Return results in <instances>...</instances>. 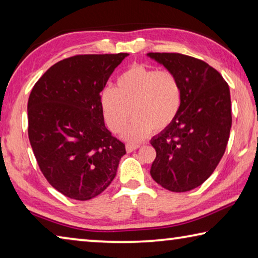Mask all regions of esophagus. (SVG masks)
<instances>
[{
	"label": "esophagus",
	"mask_w": 258,
	"mask_h": 258,
	"mask_svg": "<svg viewBox=\"0 0 258 258\" xmlns=\"http://www.w3.org/2000/svg\"><path fill=\"white\" fill-rule=\"evenodd\" d=\"M140 143H127V145H126V151L127 152H132V151H134V150H137L138 148H140Z\"/></svg>",
	"instance_id": "obj_1"
}]
</instances>
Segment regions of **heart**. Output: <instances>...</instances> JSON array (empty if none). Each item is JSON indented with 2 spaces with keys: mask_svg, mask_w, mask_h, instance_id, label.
I'll use <instances>...</instances> for the list:
<instances>
[{
  "mask_svg": "<svg viewBox=\"0 0 258 258\" xmlns=\"http://www.w3.org/2000/svg\"><path fill=\"white\" fill-rule=\"evenodd\" d=\"M182 100V84L175 73L137 63L118 77L117 89L102 91L101 107L109 128L115 133L125 127L133 111L135 117L124 135L138 141L152 130L167 128L180 112Z\"/></svg>",
  "mask_w": 258,
  "mask_h": 258,
  "instance_id": "heart-1",
  "label": "heart"
}]
</instances>
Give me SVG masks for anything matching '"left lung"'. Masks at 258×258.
<instances>
[{
	"instance_id": "8db88e82",
	"label": "left lung",
	"mask_w": 258,
	"mask_h": 258,
	"mask_svg": "<svg viewBox=\"0 0 258 258\" xmlns=\"http://www.w3.org/2000/svg\"><path fill=\"white\" fill-rule=\"evenodd\" d=\"M148 55L175 73L183 89L175 120L150 141L156 149L151 177L169 191H190L212 175L225 152L232 124L229 85L216 69L194 56Z\"/></svg>"
}]
</instances>
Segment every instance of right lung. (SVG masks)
<instances>
[{
	"instance_id": "add662e5",
	"label": "right lung",
	"mask_w": 258,
	"mask_h": 258,
	"mask_svg": "<svg viewBox=\"0 0 258 258\" xmlns=\"http://www.w3.org/2000/svg\"><path fill=\"white\" fill-rule=\"evenodd\" d=\"M127 55L69 56L47 69L30 92V146L47 182L68 198L97 197L126 154L124 143L104 126L100 93Z\"/></svg>"
}]
</instances>
